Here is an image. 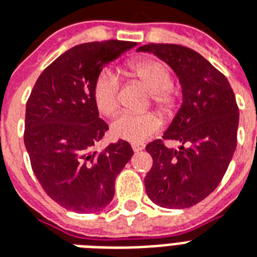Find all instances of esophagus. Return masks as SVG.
<instances>
[{"label": "esophagus", "instance_id": "34e87169", "mask_svg": "<svg viewBox=\"0 0 257 257\" xmlns=\"http://www.w3.org/2000/svg\"><path fill=\"white\" fill-rule=\"evenodd\" d=\"M144 147H146V146H144V144H142V143H134V144H132V150H134V151H142V150H144Z\"/></svg>", "mask_w": 257, "mask_h": 257}]
</instances>
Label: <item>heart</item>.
Returning a JSON list of instances; mask_svg holds the SVG:
<instances>
[{
  "mask_svg": "<svg viewBox=\"0 0 257 257\" xmlns=\"http://www.w3.org/2000/svg\"><path fill=\"white\" fill-rule=\"evenodd\" d=\"M126 75L140 81L150 90L153 103L163 114L174 113L177 106V95L172 88V73L163 62L148 57L135 58L126 64ZM118 77L110 70L102 72L92 87V99L100 114L110 117L117 113L119 107ZM162 121L154 111L142 114L122 113L111 123V135L115 139L143 143L150 136L161 129Z\"/></svg>",
  "mask_w": 257,
  "mask_h": 257,
  "instance_id": "1",
  "label": "heart"
}]
</instances>
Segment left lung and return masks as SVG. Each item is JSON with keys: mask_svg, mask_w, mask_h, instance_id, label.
<instances>
[{"mask_svg": "<svg viewBox=\"0 0 257 257\" xmlns=\"http://www.w3.org/2000/svg\"><path fill=\"white\" fill-rule=\"evenodd\" d=\"M138 50L165 61L182 87L181 109L162 138L182 146L169 149L162 139L146 146L153 157L146 191L158 206L188 208L219 185L233 158L238 128L234 92L225 75L189 47L148 43Z\"/></svg>", "mask_w": 257, "mask_h": 257, "instance_id": "obj_1", "label": "left lung"}]
</instances>
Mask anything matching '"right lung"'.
<instances>
[{
	"label": "right lung",
	"instance_id": "obj_1",
	"mask_svg": "<svg viewBox=\"0 0 257 257\" xmlns=\"http://www.w3.org/2000/svg\"><path fill=\"white\" fill-rule=\"evenodd\" d=\"M136 45L117 39L77 45L53 61L32 88L24 144L43 191L66 210H103L113 200L115 177L134 155L125 140L94 150L109 125L99 118L92 87L104 64Z\"/></svg>",
	"mask_w": 257,
	"mask_h": 257
}]
</instances>
